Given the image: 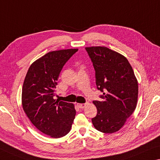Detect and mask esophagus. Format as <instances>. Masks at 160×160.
<instances>
[{"mask_svg":"<svg viewBox=\"0 0 160 160\" xmlns=\"http://www.w3.org/2000/svg\"><path fill=\"white\" fill-rule=\"evenodd\" d=\"M88 104V103H87V102L84 103V104H80V103H78L77 106L80 108V109H83V108H84Z\"/></svg>","mask_w":160,"mask_h":160,"instance_id":"obj_1","label":"esophagus"}]
</instances>
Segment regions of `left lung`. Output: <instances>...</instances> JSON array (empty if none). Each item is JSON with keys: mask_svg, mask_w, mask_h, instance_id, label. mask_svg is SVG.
Returning <instances> with one entry per match:
<instances>
[{"mask_svg": "<svg viewBox=\"0 0 160 160\" xmlns=\"http://www.w3.org/2000/svg\"><path fill=\"white\" fill-rule=\"evenodd\" d=\"M95 70L96 84L103 100L94 101L97 114L94 127L104 133H114L124 126L136 109L138 83L128 60L104 46L85 48Z\"/></svg>", "mask_w": 160, "mask_h": 160, "instance_id": "obj_1", "label": "left lung"}]
</instances>
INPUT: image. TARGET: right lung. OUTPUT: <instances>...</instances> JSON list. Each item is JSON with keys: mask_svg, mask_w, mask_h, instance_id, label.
Returning a JSON list of instances; mask_svg holds the SVG:
<instances>
[{"mask_svg": "<svg viewBox=\"0 0 160 160\" xmlns=\"http://www.w3.org/2000/svg\"><path fill=\"white\" fill-rule=\"evenodd\" d=\"M78 49L48 52L29 67L22 88V105L32 124L53 138L70 132L75 118L74 106L53 99L63 66Z\"/></svg>", "mask_w": 160, "mask_h": 160, "instance_id": "add662e5", "label": "right lung"}]
</instances>
